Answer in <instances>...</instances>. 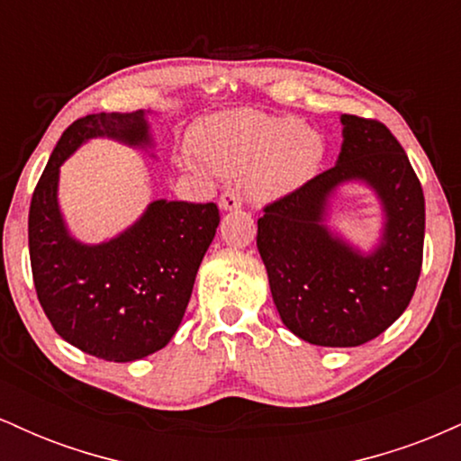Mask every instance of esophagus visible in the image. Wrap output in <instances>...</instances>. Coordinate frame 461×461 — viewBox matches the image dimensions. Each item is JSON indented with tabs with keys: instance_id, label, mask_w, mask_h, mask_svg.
I'll return each instance as SVG.
<instances>
[{
	"instance_id": "34e87169",
	"label": "esophagus",
	"mask_w": 461,
	"mask_h": 461,
	"mask_svg": "<svg viewBox=\"0 0 461 461\" xmlns=\"http://www.w3.org/2000/svg\"><path fill=\"white\" fill-rule=\"evenodd\" d=\"M219 205H221V210H238L242 205L240 193H238L236 188L223 190V194H221V199H219Z\"/></svg>"
}]
</instances>
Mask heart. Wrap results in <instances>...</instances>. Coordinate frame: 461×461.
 <instances>
[{
  "label": "heart",
  "mask_w": 461,
  "mask_h": 461,
  "mask_svg": "<svg viewBox=\"0 0 461 461\" xmlns=\"http://www.w3.org/2000/svg\"><path fill=\"white\" fill-rule=\"evenodd\" d=\"M190 140L201 160L221 176H238L249 167L247 188L260 201L297 190L325 156V140L312 125L247 108L199 121Z\"/></svg>",
  "instance_id": "b5f03b06"
}]
</instances>
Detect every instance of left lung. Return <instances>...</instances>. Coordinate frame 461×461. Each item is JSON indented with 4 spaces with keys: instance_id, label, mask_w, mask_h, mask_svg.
I'll return each mask as SVG.
<instances>
[{
    "instance_id": "8db88e82",
    "label": "left lung",
    "mask_w": 461,
    "mask_h": 461,
    "mask_svg": "<svg viewBox=\"0 0 461 461\" xmlns=\"http://www.w3.org/2000/svg\"><path fill=\"white\" fill-rule=\"evenodd\" d=\"M336 167L264 205L258 251L284 325L319 347H359L388 330L410 305L420 277L425 194L410 158L382 121L342 114ZM362 178L386 210L384 238L362 257L324 226L330 190Z\"/></svg>"
}]
</instances>
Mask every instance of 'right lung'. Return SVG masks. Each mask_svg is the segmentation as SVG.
<instances>
[{
  "label": "right lung",
  "mask_w": 461,
  "mask_h": 461,
  "mask_svg": "<svg viewBox=\"0 0 461 461\" xmlns=\"http://www.w3.org/2000/svg\"><path fill=\"white\" fill-rule=\"evenodd\" d=\"M95 136L147 145L149 125L134 110L86 114L62 131L32 194V277L41 308L68 345L108 362H134L160 351L177 331L221 214L212 201L160 199L110 242L73 240L58 210V173Z\"/></svg>",
  "instance_id": "right-lung-1"
}]
</instances>
